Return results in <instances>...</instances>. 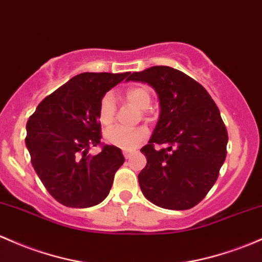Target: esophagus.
I'll use <instances>...</instances> for the list:
<instances>
[{"mask_svg":"<svg viewBox=\"0 0 262 262\" xmlns=\"http://www.w3.org/2000/svg\"><path fill=\"white\" fill-rule=\"evenodd\" d=\"M132 154H133V151H130V150H124V151H123V155H124L125 159H129V158L132 157Z\"/></svg>","mask_w":262,"mask_h":262,"instance_id":"1","label":"esophagus"}]
</instances>
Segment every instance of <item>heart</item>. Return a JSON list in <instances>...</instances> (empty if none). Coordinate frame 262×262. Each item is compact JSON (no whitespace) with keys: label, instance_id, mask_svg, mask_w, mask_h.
<instances>
[{"label":"heart","instance_id":"b5f03b06","mask_svg":"<svg viewBox=\"0 0 262 262\" xmlns=\"http://www.w3.org/2000/svg\"><path fill=\"white\" fill-rule=\"evenodd\" d=\"M125 98L129 103H132L142 111L148 109L151 104V94L144 85H134V87L126 89ZM114 116H116V102H114L113 94L105 93L100 98L98 104V119L100 124L105 126L111 125L114 122ZM104 138L111 145L130 150L142 142H144L146 138V130L143 128L126 130L120 126H113L105 132Z\"/></svg>","mask_w":262,"mask_h":262}]
</instances>
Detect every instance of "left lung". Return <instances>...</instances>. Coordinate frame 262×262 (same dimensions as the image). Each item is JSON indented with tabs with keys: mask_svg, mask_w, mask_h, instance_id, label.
<instances>
[{
	"mask_svg": "<svg viewBox=\"0 0 262 262\" xmlns=\"http://www.w3.org/2000/svg\"><path fill=\"white\" fill-rule=\"evenodd\" d=\"M128 80L148 83L159 97L160 116L150 140L140 149L145 168L138 175L149 201L188 210L206 196L225 162L228 130L206 89L183 72L154 66ZM155 144L166 148L157 151Z\"/></svg>",
	"mask_w": 262,
	"mask_h": 262,
	"instance_id": "obj_1",
	"label": "left lung"
}]
</instances>
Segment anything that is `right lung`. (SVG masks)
Returning a JSON list of instances; mask_svg holds the SVG:
<instances>
[{
	"mask_svg": "<svg viewBox=\"0 0 262 262\" xmlns=\"http://www.w3.org/2000/svg\"><path fill=\"white\" fill-rule=\"evenodd\" d=\"M125 73H80L46 97L27 122L26 145L31 163L52 196L68 208L102 203L124 163L122 150L102 145L89 156V146L100 143L99 100Z\"/></svg>",
	"mask_w": 262,
	"mask_h": 262,
	"instance_id": "obj_1",
	"label": "right lung"
}]
</instances>
